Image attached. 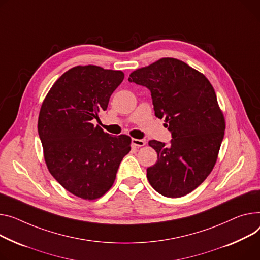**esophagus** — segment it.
<instances>
[{"instance_id": "obj_1", "label": "esophagus", "mask_w": 260, "mask_h": 260, "mask_svg": "<svg viewBox=\"0 0 260 260\" xmlns=\"http://www.w3.org/2000/svg\"><path fill=\"white\" fill-rule=\"evenodd\" d=\"M145 140H142V139H132V144L135 145V146H138V147H142L145 145Z\"/></svg>"}]
</instances>
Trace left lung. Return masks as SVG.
Returning a JSON list of instances; mask_svg holds the SVG:
<instances>
[{
  "instance_id": "8db88e82",
  "label": "left lung",
  "mask_w": 260,
  "mask_h": 260,
  "mask_svg": "<svg viewBox=\"0 0 260 260\" xmlns=\"http://www.w3.org/2000/svg\"><path fill=\"white\" fill-rule=\"evenodd\" d=\"M129 82L151 93L155 117L165 118L172 139L148 142L158 161L147 168L152 188L167 198L191 192L209 176L224 135V119L209 80L176 58H161L131 73Z\"/></svg>"
}]
</instances>
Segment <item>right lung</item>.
Segmentation results:
<instances>
[{
	"label": "right lung",
	"mask_w": 260,
	"mask_h": 260,
	"mask_svg": "<svg viewBox=\"0 0 260 260\" xmlns=\"http://www.w3.org/2000/svg\"><path fill=\"white\" fill-rule=\"evenodd\" d=\"M123 72L77 66L63 73L47 94L39 116V136L50 174L72 194L96 200L114 184L131 150V138L112 136L92 120L106 111Z\"/></svg>",
	"instance_id": "1"
}]
</instances>
